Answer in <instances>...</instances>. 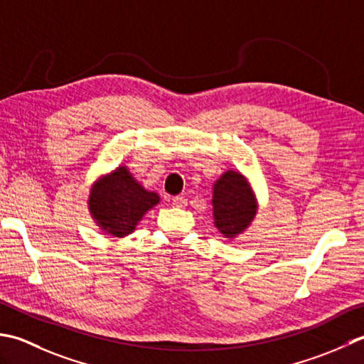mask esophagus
<instances>
[{"mask_svg": "<svg viewBox=\"0 0 364 364\" xmlns=\"http://www.w3.org/2000/svg\"><path fill=\"white\" fill-rule=\"evenodd\" d=\"M173 205L174 207H185L187 205V199L182 196H176V198H173Z\"/></svg>", "mask_w": 364, "mask_h": 364, "instance_id": "esophagus-1", "label": "esophagus"}]
</instances>
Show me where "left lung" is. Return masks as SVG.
<instances>
[{
	"label": "left lung",
	"instance_id": "left-lung-1",
	"mask_svg": "<svg viewBox=\"0 0 364 364\" xmlns=\"http://www.w3.org/2000/svg\"><path fill=\"white\" fill-rule=\"evenodd\" d=\"M213 217L221 234L242 232L256 215V203L247 181L239 173L228 171L213 188Z\"/></svg>",
	"mask_w": 364,
	"mask_h": 364
}]
</instances>
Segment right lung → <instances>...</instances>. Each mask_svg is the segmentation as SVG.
<instances>
[{
	"instance_id": "1",
	"label": "right lung",
	"mask_w": 364,
	"mask_h": 364,
	"mask_svg": "<svg viewBox=\"0 0 364 364\" xmlns=\"http://www.w3.org/2000/svg\"><path fill=\"white\" fill-rule=\"evenodd\" d=\"M159 195L146 191L125 168L95 183L89 198V209L97 223L116 237L130 234L143 215L159 203Z\"/></svg>"
}]
</instances>
